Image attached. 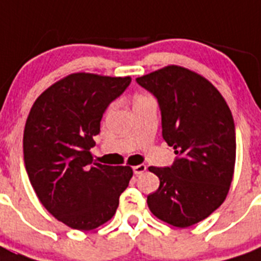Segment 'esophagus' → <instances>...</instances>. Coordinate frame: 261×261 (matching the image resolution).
Returning <instances> with one entry per match:
<instances>
[{
	"mask_svg": "<svg viewBox=\"0 0 261 261\" xmlns=\"http://www.w3.org/2000/svg\"><path fill=\"white\" fill-rule=\"evenodd\" d=\"M145 171H146V166L145 165H137L133 167V172H135L136 175H140Z\"/></svg>",
	"mask_w": 261,
	"mask_h": 261,
	"instance_id": "esophagus-1",
	"label": "esophagus"
}]
</instances>
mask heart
Segmentation results:
<instances>
[{
  "mask_svg": "<svg viewBox=\"0 0 261 261\" xmlns=\"http://www.w3.org/2000/svg\"><path fill=\"white\" fill-rule=\"evenodd\" d=\"M145 98H147V96L146 95H137L135 99V102H137V100H141V99H145Z\"/></svg>",
  "mask_w": 261,
  "mask_h": 261,
  "instance_id": "obj_1",
  "label": "heart"
}]
</instances>
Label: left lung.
I'll use <instances>...</instances> for the list:
<instances>
[{
	"label": "left lung",
	"mask_w": 261,
	"mask_h": 261,
	"mask_svg": "<svg viewBox=\"0 0 261 261\" xmlns=\"http://www.w3.org/2000/svg\"><path fill=\"white\" fill-rule=\"evenodd\" d=\"M137 82L158 99L162 136L177 154L171 167H149L159 188L147 196V206L163 222L188 227L229 193L237 155L231 111L212 82L183 66L167 65Z\"/></svg>",
	"instance_id": "left-lung-1"
}]
</instances>
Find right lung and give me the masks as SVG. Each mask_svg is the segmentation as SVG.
I'll return each mask as SVG.
<instances>
[{
  "mask_svg": "<svg viewBox=\"0 0 261 261\" xmlns=\"http://www.w3.org/2000/svg\"><path fill=\"white\" fill-rule=\"evenodd\" d=\"M130 81L71 73L30 110L23 133L27 175L43 206L71 229L89 231L110 221L133 175L130 166L94 162L90 151L106 108Z\"/></svg>",
  "mask_w": 261,
  "mask_h": 261,
  "instance_id": "obj_1",
  "label": "right lung"
}]
</instances>
